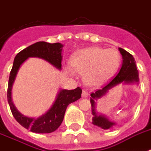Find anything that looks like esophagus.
<instances>
[{"label": "esophagus", "mask_w": 151, "mask_h": 151, "mask_svg": "<svg viewBox=\"0 0 151 151\" xmlns=\"http://www.w3.org/2000/svg\"><path fill=\"white\" fill-rule=\"evenodd\" d=\"M88 92H86V91H83L82 92V97H84V98H86V97L88 96Z\"/></svg>", "instance_id": "obj_1"}]
</instances>
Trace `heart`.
Returning a JSON list of instances; mask_svg holds the SVG:
<instances>
[{
    "mask_svg": "<svg viewBox=\"0 0 151 151\" xmlns=\"http://www.w3.org/2000/svg\"><path fill=\"white\" fill-rule=\"evenodd\" d=\"M121 62V54L115 48L89 47L76 52L71 58L70 65L74 71L83 74L86 85L99 87L114 75ZM73 70L70 67L66 68L70 74H73Z\"/></svg>",
    "mask_w": 151,
    "mask_h": 151,
    "instance_id": "b5f03b06",
    "label": "heart"
}]
</instances>
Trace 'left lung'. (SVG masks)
Here are the masks:
<instances>
[{
    "mask_svg": "<svg viewBox=\"0 0 151 151\" xmlns=\"http://www.w3.org/2000/svg\"><path fill=\"white\" fill-rule=\"evenodd\" d=\"M122 55V64L119 72L110 82L103 86L101 89L91 94L90 102L92 106V124L103 129H111L116 123L111 122L105 115L101 114L96 111V102L98 99L105 96L108 92L115 86L124 84V85H138L139 82V72L136 68V61L134 57L129 52L122 48H118Z\"/></svg>",
    "mask_w": 151,
    "mask_h": 151,
    "instance_id": "8db88e82",
    "label": "left lung"
}]
</instances>
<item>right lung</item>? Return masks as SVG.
<instances>
[{
  "instance_id": "obj_1",
  "label": "right lung",
  "mask_w": 151,
  "mask_h": 151,
  "mask_svg": "<svg viewBox=\"0 0 151 151\" xmlns=\"http://www.w3.org/2000/svg\"><path fill=\"white\" fill-rule=\"evenodd\" d=\"M63 47V45L60 43L50 44L45 41H39L19 52L14 59L7 92L8 104L15 120L25 129H29L35 133H51L55 131L63 121L64 114L69 104L81 97V88L78 87L73 90L60 89L52 106L45 114L37 117H30L21 114L14 105L12 99L13 84L22 63L31 57L45 59L61 70Z\"/></svg>"
}]
</instances>
